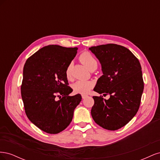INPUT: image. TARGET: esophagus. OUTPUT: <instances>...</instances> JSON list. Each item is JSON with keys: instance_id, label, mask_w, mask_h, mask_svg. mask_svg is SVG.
<instances>
[{"instance_id": "esophagus-1", "label": "esophagus", "mask_w": 160, "mask_h": 160, "mask_svg": "<svg viewBox=\"0 0 160 160\" xmlns=\"http://www.w3.org/2000/svg\"><path fill=\"white\" fill-rule=\"evenodd\" d=\"M81 97H82V98H83V99H85V98H88V95H81Z\"/></svg>"}]
</instances>
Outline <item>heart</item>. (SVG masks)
I'll use <instances>...</instances> for the list:
<instances>
[{
    "label": "heart",
    "instance_id": "heart-1",
    "mask_svg": "<svg viewBox=\"0 0 160 160\" xmlns=\"http://www.w3.org/2000/svg\"><path fill=\"white\" fill-rule=\"evenodd\" d=\"M79 59L89 70L97 69V67H98V61L95 59V58L91 54H90L89 52H85L82 53L79 57ZM71 64H69L67 66L65 71L66 77L68 79L71 77ZM93 82L91 81L79 80L72 85V89H73L76 93H80L83 95L88 94L91 89L93 88Z\"/></svg>",
    "mask_w": 160,
    "mask_h": 160
}]
</instances>
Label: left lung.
Listing matches in <instances>:
<instances>
[{
  "label": "left lung",
  "instance_id": "obj_1",
  "mask_svg": "<svg viewBox=\"0 0 160 160\" xmlns=\"http://www.w3.org/2000/svg\"><path fill=\"white\" fill-rule=\"evenodd\" d=\"M89 49L99 60L103 72L93 90L110 95L109 99L93 97L91 116L99 126L117 130L129 123L139 109L143 91L141 65L123 46L108 44Z\"/></svg>",
  "mask_w": 160,
  "mask_h": 160
}]
</instances>
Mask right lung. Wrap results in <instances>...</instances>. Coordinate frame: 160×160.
I'll use <instances>...</instances> for the list:
<instances>
[{"label": "right lung", "mask_w": 160, "mask_h": 160, "mask_svg": "<svg viewBox=\"0 0 160 160\" xmlns=\"http://www.w3.org/2000/svg\"><path fill=\"white\" fill-rule=\"evenodd\" d=\"M77 49L45 46L24 65L21 89L25 113L34 125L46 133L56 134L67 128L81 101L80 94L69 95L72 89L65 75Z\"/></svg>", "instance_id": "right-lung-1"}]
</instances>
